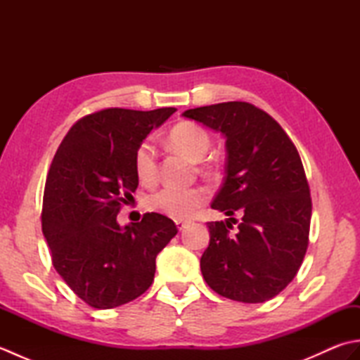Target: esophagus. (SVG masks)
I'll return each instance as SVG.
<instances>
[{
  "label": "esophagus",
  "mask_w": 360,
  "mask_h": 360,
  "mask_svg": "<svg viewBox=\"0 0 360 360\" xmlns=\"http://www.w3.org/2000/svg\"><path fill=\"white\" fill-rule=\"evenodd\" d=\"M174 223H176V227H178L179 231H182V229H184V227L187 226V221H182V219H176Z\"/></svg>",
  "instance_id": "34e87169"
}]
</instances>
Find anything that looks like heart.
Returning <instances> with one entry per match:
<instances>
[{
    "label": "heart",
    "instance_id": "obj_1",
    "mask_svg": "<svg viewBox=\"0 0 360 360\" xmlns=\"http://www.w3.org/2000/svg\"><path fill=\"white\" fill-rule=\"evenodd\" d=\"M172 147L184 153L192 160H200L210 147V136L193 122H181L168 133ZM134 173L141 184L151 186L158 179V151L151 141H142L134 151ZM207 201V192L202 187H164L151 193L145 205L151 212H159L174 219H187Z\"/></svg>",
    "mask_w": 360,
    "mask_h": 360
}]
</instances>
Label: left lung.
Instances as JSON below:
<instances>
[{
    "label": "left lung",
    "instance_id": "obj_1",
    "mask_svg": "<svg viewBox=\"0 0 360 360\" xmlns=\"http://www.w3.org/2000/svg\"><path fill=\"white\" fill-rule=\"evenodd\" d=\"M182 116L226 136V178L212 209L231 218L207 223L202 277L231 300H271L294 280L309 243L312 202L300 155L278 122L248 102L200 106ZM236 211L240 224L231 218ZM232 222L239 224L236 234Z\"/></svg>",
    "mask_w": 360,
    "mask_h": 360
}]
</instances>
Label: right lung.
I'll list each match as a JSON object with an SVG mask.
<instances>
[{"instance_id":"1","label":"right lung","mask_w":360,"mask_h":360,"mask_svg":"<svg viewBox=\"0 0 360 360\" xmlns=\"http://www.w3.org/2000/svg\"><path fill=\"white\" fill-rule=\"evenodd\" d=\"M174 108H105L79 119L52 159L46 178L41 229L52 264L83 302L97 309L125 304L147 290L156 255L178 233L160 213L120 227L122 205L139 179L134 151Z\"/></svg>"}]
</instances>
